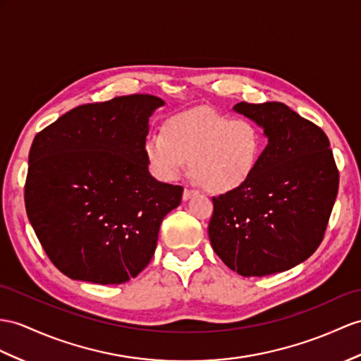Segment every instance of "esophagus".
<instances>
[{
    "mask_svg": "<svg viewBox=\"0 0 361 361\" xmlns=\"http://www.w3.org/2000/svg\"><path fill=\"white\" fill-rule=\"evenodd\" d=\"M196 195V191L195 190H191V188H185L183 190V195H182V199L183 200H188V199H191L192 196Z\"/></svg>",
    "mask_w": 361,
    "mask_h": 361,
    "instance_id": "esophagus-1",
    "label": "esophagus"
}]
</instances>
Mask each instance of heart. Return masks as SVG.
Returning <instances> with one entry per match:
<instances>
[{"mask_svg":"<svg viewBox=\"0 0 361 361\" xmlns=\"http://www.w3.org/2000/svg\"><path fill=\"white\" fill-rule=\"evenodd\" d=\"M265 142L248 118L200 107L173 114L161 133L148 136L142 154L156 179L173 182L190 170L202 188L224 195L245 185L256 173Z\"/></svg>","mask_w":361,"mask_h":361,"instance_id":"obj_1","label":"heart"}]
</instances>
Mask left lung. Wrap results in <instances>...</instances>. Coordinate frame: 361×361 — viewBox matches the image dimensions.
<instances>
[{"label": "left lung", "instance_id": "obj_1", "mask_svg": "<svg viewBox=\"0 0 361 361\" xmlns=\"http://www.w3.org/2000/svg\"><path fill=\"white\" fill-rule=\"evenodd\" d=\"M234 111L263 128L268 145L252 178L213 197L211 247L243 277L291 269L323 240L338 191L324 131L282 102H239Z\"/></svg>", "mask_w": 361, "mask_h": 361}]
</instances>
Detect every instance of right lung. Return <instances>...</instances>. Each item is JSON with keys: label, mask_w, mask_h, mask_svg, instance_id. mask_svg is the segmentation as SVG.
I'll return each mask as SVG.
<instances>
[{"label": "right lung", "mask_w": 361, "mask_h": 361, "mask_svg": "<svg viewBox=\"0 0 361 361\" xmlns=\"http://www.w3.org/2000/svg\"><path fill=\"white\" fill-rule=\"evenodd\" d=\"M164 104L130 94L79 105L35 136L25 211L67 277L119 285L150 263L159 226L183 191L156 180L142 154L148 121Z\"/></svg>", "instance_id": "obj_1"}]
</instances>
